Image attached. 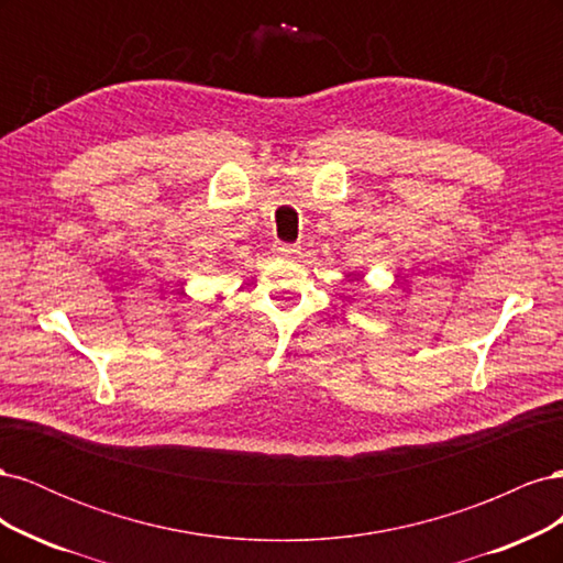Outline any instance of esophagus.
I'll list each match as a JSON object with an SVG mask.
<instances>
[{
	"label": "esophagus",
	"instance_id": "34e87169",
	"mask_svg": "<svg viewBox=\"0 0 563 563\" xmlns=\"http://www.w3.org/2000/svg\"><path fill=\"white\" fill-rule=\"evenodd\" d=\"M277 251L286 253V255H294V253L300 251V246H296V244H277Z\"/></svg>",
	"mask_w": 563,
	"mask_h": 563
}]
</instances>
